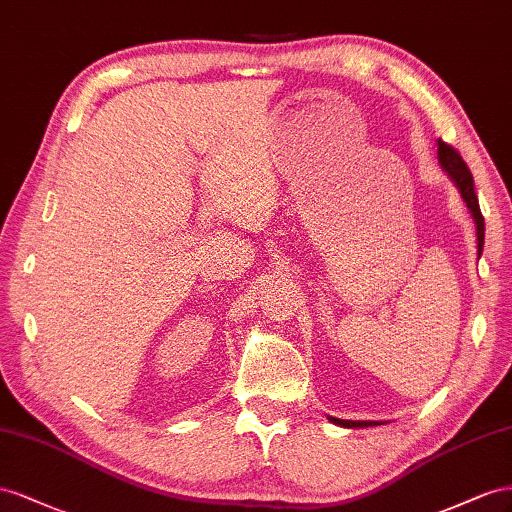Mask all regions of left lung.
Wrapping results in <instances>:
<instances>
[{
    "mask_svg": "<svg viewBox=\"0 0 512 512\" xmlns=\"http://www.w3.org/2000/svg\"><path fill=\"white\" fill-rule=\"evenodd\" d=\"M437 158H440L442 169L450 175V180L457 184L459 193L465 201V206L470 208V212H472V218L476 223V240H478V257H480V253H483V244H485V218H483V212H480L478 197L474 193L472 171L467 169L461 154L455 148H452V145L444 143L442 139L437 141ZM330 422H334V425H341V427H349V429H362V427L379 425V422H375V420H339V418H332V416H330Z\"/></svg>",
    "mask_w": 512,
    "mask_h": 512,
    "instance_id": "1",
    "label": "left lung"
}]
</instances>
